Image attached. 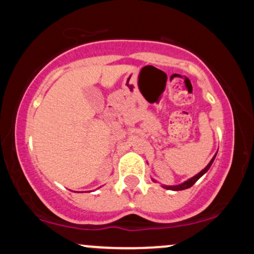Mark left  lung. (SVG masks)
<instances>
[{
	"label": "left lung",
	"mask_w": 254,
	"mask_h": 254,
	"mask_svg": "<svg viewBox=\"0 0 254 254\" xmlns=\"http://www.w3.org/2000/svg\"><path fill=\"white\" fill-rule=\"evenodd\" d=\"M215 156H216V155H215ZM215 156H214V157H212V159H211V161H210V162H209V164H208V166H206V167H205V168H204V170H203V171H200V172H199V173H198V174H197V176H194L193 178H191V179L186 180V182H185V183L180 184V185H176V186H164V188H165V189H167V190H173V191H180V190H185V189H189V188H191V186H192V185H193V184H194V183H196V182H197V180H198V179H199V178H200V177H202V176H203V174H204V173H205V172L209 170V168H210V166L212 165V162H214V159H215Z\"/></svg>",
	"instance_id": "obj_1"
}]
</instances>
